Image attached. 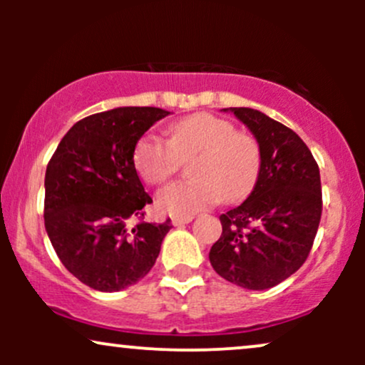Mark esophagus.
<instances>
[{"instance_id": "obj_1", "label": "esophagus", "mask_w": 365, "mask_h": 365, "mask_svg": "<svg viewBox=\"0 0 365 365\" xmlns=\"http://www.w3.org/2000/svg\"><path fill=\"white\" fill-rule=\"evenodd\" d=\"M194 220V216H173L171 217V223L175 226H183L187 223H190V221Z\"/></svg>"}]
</instances>
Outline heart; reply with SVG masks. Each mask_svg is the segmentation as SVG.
<instances>
[{
    "label": "heart",
    "instance_id": "b5f03b06",
    "mask_svg": "<svg viewBox=\"0 0 365 365\" xmlns=\"http://www.w3.org/2000/svg\"><path fill=\"white\" fill-rule=\"evenodd\" d=\"M192 158V180L170 183L156 195V206L163 212L185 216L220 199H244L261 171L259 142L250 133L238 132L230 120L211 113H195L175 121L168 140L148 133L133 150L137 173L149 185L165 183L182 161Z\"/></svg>",
    "mask_w": 365,
    "mask_h": 365
}]
</instances>
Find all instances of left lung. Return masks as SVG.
<instances>
[{
  "label": "left lung",
  "instance_id": "obj_1",
  "mask_svg": "<svg viewBox=\"0 0 365 365\" xmlns=\"http://www.w3.org/2000/svg\"><path fill=\"white\" fill-rule=\"evenodd\" d=\"M254 133L261 171L240 206L220 216L223 233L209 261L221 278L266 290L305 262L319 228L322 194L319 166L304 140L252 108H225Z\"/></svg>",
  "mask_w": 365,
  "mask_h": 365
}]
</instances>
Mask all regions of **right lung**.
I'll return each mask as SVG.
<instances>
[{
    "label": "right lung",
    "mask_w": 365,
    "mask_h": 365,
    "mask_svg": "<svg viewBox=\"0 0 365 365\" xmlns=\"http://www.w3.org/2000/svg\"><path fill=\"white\" fill-rule=\"evenodd\" d=\"M170 111L125 106L96 113L66 132L44 178V225L63 266L87 287L118 292L149 273L171 221L144 220L153 202L142 187L133 150Z\"/></svg>",
    "instance_id": "add662e5"
}]
</instances>
